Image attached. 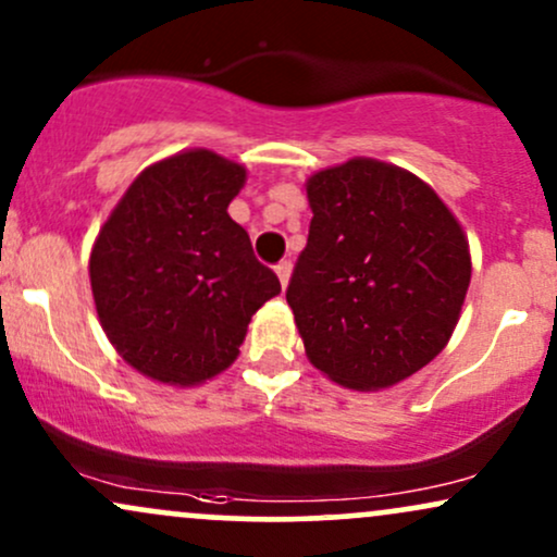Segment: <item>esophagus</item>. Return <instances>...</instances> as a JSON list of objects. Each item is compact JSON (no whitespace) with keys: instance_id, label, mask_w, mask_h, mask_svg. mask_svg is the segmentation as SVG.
<instances>
[{"instance_id":"34e87169","label":"esophagus","mask_w":557,"mask_h":557,"mask_svg":"<svg viewBox=\"0 0 557 557\" xmlns=\"http://www.w3.org/2000/svg\"><path fill=\"white\" fill-rule=\"evenodd\" d=\"M276 276L281 281V289H286V286H289V278H292V263H289V260H281V263L276 265Z\"/></svg>"}]
</instances>
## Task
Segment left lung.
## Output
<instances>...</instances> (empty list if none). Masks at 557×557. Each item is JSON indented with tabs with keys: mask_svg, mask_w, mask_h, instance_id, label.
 Here are the masks:
<instances>
[{
	"mask_svg": "<svg viewBox=\"0 0 557 557\" xmlns=\"http://www.w3.org/2000/svg\"><path fill=\"white\" fill-rule=\"evenodd\" d=\"M312 221L286 289L305 355L351 391L407 381L446 349L472 255L450 208L420 176L349 159L307 180Z\"/></svg>",
	"mask_w": 557,
	"mask_h": 557,
	"instance_id": "obj_1",
	"label": "left lung"
}]
</instances>
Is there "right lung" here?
<instances>
[{
	"label": "right lung",
	"mask_w": 557,
	"mask_h": 557,
	"mask_svg": "<svg viewBox=\"0 0 557 557\" xmlns=\"http://www.w3.org/2000/svg\"><path fill=\"white\" fill-rule=\"evenodd\" d=\"M245 182L237 161L180 150L143 169L98 232L88 260L98 323L150 381L189 388L221 375L281 292L226 213Z\"/></svg>",
	"instance_id": "obj_1"
}]
</instances>
